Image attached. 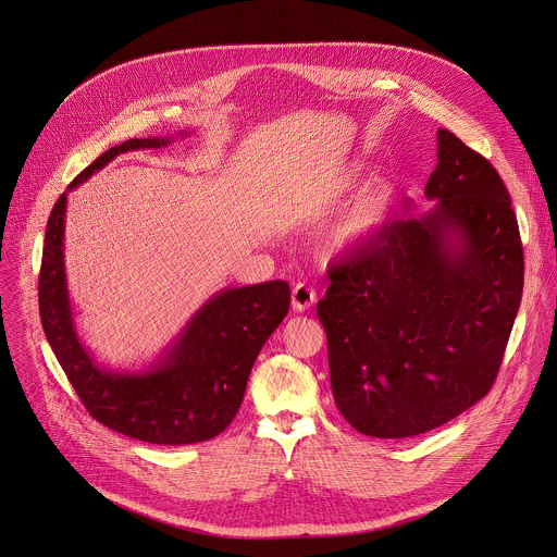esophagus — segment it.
Returning a JSON list of instances; mask_svg holds the SVG:
<instances>
[{"label": "esophagus", "instance_id": "1", "mask_svg": "<svg viewBox=\"0 0 557 557\" xmlns=\"http://www.w3.org/2000/svg\"><path fill=\"white\" fill-rule=\"evenodd\" d=\"M315 304V290L308 284H297L293 288V309L295 311H306Z\"/></svg>", "mask_w": 557, "mask_h": 557}]
</instances>
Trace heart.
Segmentation results:
<instances>
[{
	"label": "heart",
	"instance_id": "obj_1",
	"mask_svg": "<svg viewBox=\"0 0 557 557\" xmlns=\"http://www.w3.org/2000/svg\"><path fill=\"white\" fill-rule=\"evenodd\" d=\"M361 175L357 169H346L337 173L326 184L315 187L309 200V218H322L331 213L359 184ZM391 189L386 186H373L357 194V198L346 207L342 218L331 231L329 251L359 248L371 242L388 220L391 213Z\"/></svg>",
	"mask_w": 557,
	"mask_h": 557
}]
</instances>
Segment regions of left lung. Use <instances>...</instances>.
<instances>
[{"mask_svg": "<svg viewBox=\"0 0 557 557\" xmlns=\"http://www.w3.org/2000/svg\"><path fill=\"white\" fill-rule=\"evenodd\" d=\"M423 218L331 262L318 301L335 404L357 432L412 437L494 386L523 293V246L492 162L437 129Z\"/></svg>", "mask_w": 557, "mask_h": 557, "instance_id": "obj_1", "label": "left lung"}]
</instances>
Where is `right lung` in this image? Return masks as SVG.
<instances>
[{
	"mask_svg": "<svg viewBox=\"0 0 557 557\" xmlns=\"http://www.w3.org/2000/svg\"><path fill=\"white\" fill-rule=\"evenodd\" d=\"M171 138H129L104 151L72 184L81 186L113 158L160 149ZM65 191L45 233L38 304L45 335L87 412L113 432L151 444H194L224 432L237 417L249 371L290 308L282 280L228 288L209 299L147 371L102 370L81 344L63 269Z\"/></svg>",
	"mask_w": 557,
	"mask_h": 557,
	"instance_id": "right-lung-1",
	"label": "right lung"
}]
</instances>
